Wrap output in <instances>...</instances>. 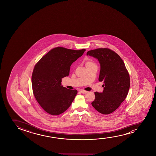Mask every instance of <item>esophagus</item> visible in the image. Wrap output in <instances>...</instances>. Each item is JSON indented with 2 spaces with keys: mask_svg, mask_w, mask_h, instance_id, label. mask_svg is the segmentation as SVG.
Listing matches in <instances>:
<instances>
[{
  "mask_svg": "<svg viewBox=\"0 0 156 156\" xmlns=\"http://www.w3.org/2000/svg\"><path fill=\"white\" fill-rule=\"evenodd\" d=\"M80 92H81L82 94H85L87 93V91H86V90H80Z\"/></svg>",
  "mask_w": 156,
  "mask_h": 156,
  "instance_id": "34e87169",
  "label": "esophagus"
}]
</instances>
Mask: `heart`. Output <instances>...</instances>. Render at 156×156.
<instances>
[{
  "label": "heart",
  "instance_id": "heart-1",
  "mask_svg": "<svg viewBox=\"0 0 156 156\" xmlns=\"http://www.w3.org/2000/svg\"><path fill=\"white\" fill-rule=\"evenodd\" d=\"M93 64H94V62H92V61H88L86 63V66H90V65H93Z\"/></svg>",
  "mask_w": 156,
  "mask_h": 156
}]
</instances>
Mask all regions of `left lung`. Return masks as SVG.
Returning <instances> with one entry per match:
<instances>
[{"label":"left lung","instance_id":"left-lung-1","mask_svg":"<svg viewBox=\"0 0 156 156\" xmlns=\"http://www.w3.org/2000/svg\"><path fill=\"white\" fill-rule=\"evenodd\" d=\"M100 64L99 81H103L102 93L95 92L92 105L103 115L115 111L125 100L130 87V78L124 61L109 48H98L87 52Z\"/></svg>","mask_w":156,"mask_h":156}]
</instances>
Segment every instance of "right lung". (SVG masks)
Here are the masks:
<instances>
[{"label":"right lung","mask_w":156,"mask_h":156,"mask_svg":"<svg viewBox=\"0 0 156 156\" xmlns=\"http://www.w3.org/2000/svg\"><path fill=\"white\" fill-rule=\"evenodd\" d=\"M85 51L56 47L42 57L34 66L31 78L33 93L47 113L58 115L71 105L78 92L63 87L62 79L68 76L71 64Z\"/></svg>","instance_id":"right-lung-1"}]
</instances>
